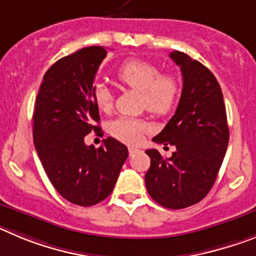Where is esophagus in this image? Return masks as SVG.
I'll list each match as a JSON object with an SVG mask.
<instances>
[{
  "label": "esophagus",
  "instance_id": "34e87169",
  "mask_svg": "<svg viewBox=\"0 0 256 256\" xmlns=\"http://www.w3.org/2000/svg\"><path fill=\"white\" fill-rule=\"evenodd\" d=\"M138 152H139V149H138V148H134V146H128V154H130V156H134V154L138 153Z\"/></svg>",
  "mask_w": 256,
  "mask_h": 256
}]
</instances>
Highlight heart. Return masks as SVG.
I'll list each match as a JSON object with an SVG mask.
<instances>
[{"label":"heart","mask_w":256,"mask_h":256,"mask_svg":"<svg viewBox=\"0 0 256 256\" xmlns=\"http://www.w3.org/2000/svg\"><path fill=\"white\" fill-rule=\"evenodd\" d=\"M117 79L125 86L142 93V102L149 112L156 116L170 114L176 106L180 94L178 78L172 72L162 74L160 66L139 58L128 60L120 66ZM93 100L100 112H110L114 107V96L104 84H96L93 89ZM110 134L128 144H138L148 126L142 121L120 117L110 124Z\"/></svg>","instance_id":"b5f03b06"}]
</instances>
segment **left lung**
Returning a JSON list of instances; mask_svg holds the SVG:
<instances>
[{"mask_svg": "<svg viewBox=\"0 0 256 256\" xmlns=\"http://www.w3.org/2000/svg\"><path fill=\"white\" fill-rule=\"evenodd\" d=\"M170 57L181 68L182 93L174 114L153 142L174 145L176 152L163 158L156 149L145 150L150 158L145 186L162 206L182 209L204 199L213 188L230 130L222 90L209 68L180 50Z\"/></svg>", "mask_w": 256, "mask_h": 256, "instance_id": "1", "label": "left lung"}]
</instances>
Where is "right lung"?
<instances>
[{"label": "right lung", "mask_w": 256, "mask_h": 256, "mask_svg": "<svg viewBox=\"0 0 256 256\" xmlns=\"http://www.w3.org/2000/svg\"><path fill=\"white\" fill-rule=\"evenodd\" d=\"M107 56L100 46L82 48L47 70L36 98L34 146L57 192L72 204L96 206L114 191L128 148L114 138L103 145L84 142L100 134V110L93 100L96 71Z\"/></svg>", "instance_id": "add662e5"}]
</instances>
